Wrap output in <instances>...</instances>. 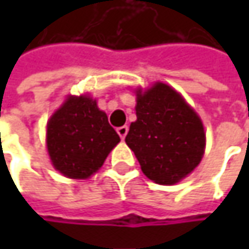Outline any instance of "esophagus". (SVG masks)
Returning <instances> with one entry per match:
<instances>
[{"label": "esophagus", "instance_id": "1", "mask_svg": "<svg viewBox=\"0 0 249 249\" xmlns=\"http://www.w3.org/2000/svg\"><path fill=\"white\" fill-rule=\"evenodd\" d=\"M118 134L120 136V139L123 140L124 137H126V134H127V131H129V127L127 126H120V127H118Z\"/></svg>", "mask_w": 249, "mask_h": 249}]
</instances>
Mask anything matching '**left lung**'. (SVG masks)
Returning <instances> with one entry per match:
<instances>
[{
    "mask_svg": "<svg viewBox=\"0 0 249 249\" xmlns=\"http://www.w3.org/2000/svg\"><path fill=\"white\" fill-rule=\"evenodd\" d=\"M136 115L126 144L149 180L172 186L198 166L205 151L204 124L176 90L159 82L139 90Z\"/></svg>",
    "mask_w": 249,
    "mask_h": 249,
    "instance_id": "8db88e82",
    "label": "left lung"
}]
</instances>
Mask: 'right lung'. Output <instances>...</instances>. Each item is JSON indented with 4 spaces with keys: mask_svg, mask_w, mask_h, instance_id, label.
<instances>
[{
    "mask_svg": "<svg viewBox=\"0 0 249 249\" xmlns=\"http://www.w3.org/2000/svg\"><path fill=\"white\" fill-rule=\"evenodd\" d=\"M120 137L97 101L69 95L47 123V149L53 167L69 178H89Z\"/></svg>",
    "mask_w": 249,
    "mask_h": 249,
    "instance_id": "1",
    "label": "right lung"
}]
</instances>
